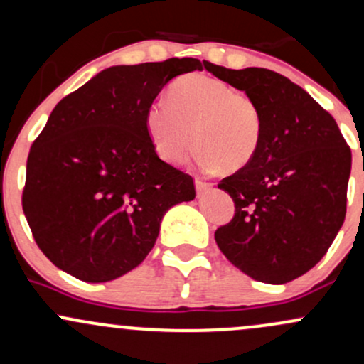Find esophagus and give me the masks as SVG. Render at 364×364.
Returning <instances> with one entry per match:
<instances>
[{"mask_svg": "<svg viewBox=\"0 0 364 364\" xmlns=\"http://www.w3.org/2000/svg\"><path fill=\"white\" fill-rule=\"evenodd\" d=\"M195 186H196V195H203L205 191L210 190V183H205V181H200V179H196L195 181Z\"/></svg>", "mask_w": 364, "mask_h": 364, "instance_id": "obj_1", "label": "esophagus"}]
</instances>
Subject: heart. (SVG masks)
Masks as SVG:
<instances>
[{
    "instance_id": "heart-1",
    "label": "heart",
    "mask_w": 364,
    "mask_h": 364,
    "mask_svg": "<svg viewBox=\"0 0 364 364\" xmlns=\"http://www.w3.org/2000/svg\"><path fill=\"white\" fill-rule=\"evenodd\" d=\"M145 128L157 156L171 166L190 157L195 139L200 168L236 171L257 156L265 118L248 92L208 75L190 73L171 83L168 102L150 104Z\"/></svg>"
}]
</instances>
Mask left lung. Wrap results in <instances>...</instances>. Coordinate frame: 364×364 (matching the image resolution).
Here are the masks:
<instances>
[{"label":"left lung","instance_id":"1","mask_svg":"<svg viewBox=\"0 0 364 364\" xmlns=\"http://www.w3.org/2000/svg\"><path fill=\"white\" fill-rule=\"evenodd\" d=\"M203 66L253 95L265 118L253 161L217 185L235 202L231 223L215 231L217 246L255 281H294L321 260L344 224L349 145L336 119L289 78Z\"/></svg>","mask_w":364,"mask_h":364}]
</instances>
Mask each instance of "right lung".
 I'll use <instances>...</instances> for the list:
<instances>
[{"mask_svg":"<svg viewBox=\"0 0 364 364\" xmlns=\"http://www.w3.org/2000/svg\"><path fill=\"white\" fill-rule=\"evenodd\" d=\"M205 65V61H203ZM195 58L111 66L56 104L32 144L22 193L37 246L58 269L107 282L139 267L193 178L161 161L145 111Z\"/></svg>","mask_w":364,"mask_h":364,"instance_id":"1","label":"right lung"}]
</instances>
